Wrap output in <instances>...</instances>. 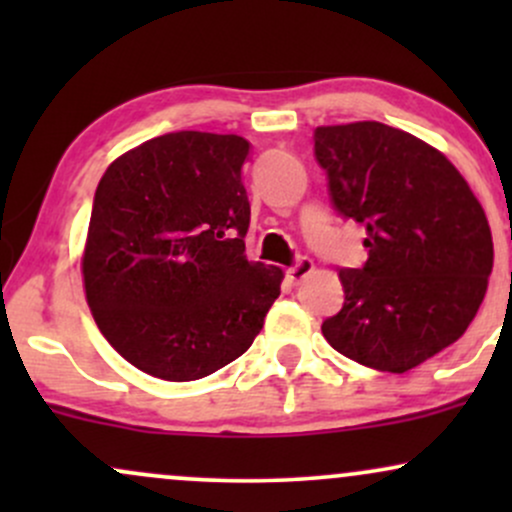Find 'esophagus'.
I'll list each match as a JSON object with an SVG mask.
<instances>
[{
  "label": "esophagus",
  "instance_id": "esophagus-1",
  "mask_svg": "<svg viewBox=\"0 0 512 512\" xmlns=\"http://www.w3.org/2000/svg\"><path fill=\"white\" fill-rule=\"evenodd\" d=\"M313 267H315V264H313V260H310V257H298L296 264H293V267H289V272H286V276H289V281H291L293 286H298L305 279V276L313 272Z\"/></svg>",
  "mask_w": 512,
  "mask_h": 512
}]
</instances>
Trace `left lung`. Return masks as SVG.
I'll list each match as a JSON object with an SVG mask.
<instances>
[{
	"instance_id": "8db88e82",
	"label": "left lung",
	"mask_w": 512,
	"mask_h": 512,
	"mask_svg": "<svg viewBox=\"0 0 512 512\" xmlns=\"http://www.w3.org/2000/svg\"><path fill=\"white\" fill-rule=\"evenodd\" d=\"M332 207L366 226L363 267L339 272L344 305L322 322L332 349L407 373L467 332L493 269L479 199L440 151L383 122L317 127Z\"/></svg>"
}]
</instances>
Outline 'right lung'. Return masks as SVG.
Returning <instances> with one entry per match:
<instances>
[{"mask_svg": "<svg viewBox=\"0 0 512 512\" xmlns=\"http://www.w3.org/2000/svg\"><path fill=\"white\" fill-rule=\"evenodd\" d=\"M248 139L170 132L127 151L93 197L84 250L98 330L134 368L187 383L243 356L281 293L245 257Z\"/></svg>", "mask_w": 512, "mask_h": 512, "instance_id": "1", "label": "right lung"}]
</instances>
